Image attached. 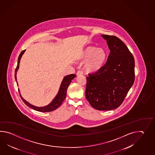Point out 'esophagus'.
Segmentation results:
<instances>
[{
  "instance_id": "1",
  "label": "esophagus",
  "mask_w": 155,
  "mask_h": 155,
  "mask_svg": "<svg viewBox=\"0 0 155 155\" xmlns=\"http://www.w3.org/2000/svg\"><path fill=\"white\" fill-rule=\"evenodd\" d=\"M82 72L81 71H80V70H79L77 73H76V75H82Z\"/></svg>"
}]
</instances>
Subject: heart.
Listing matches in <instances>:
<instances>
[{
    "instance_id": "obj_1",
    "label": "heart",
    "mask_w": 155,
    "mask_h": 155,
    "mask_svg": "<svg viewBox=\"0 0 155 155\" xmlns=\"http://www.w3.org/2000/svg\"><path fill=\"white\" fill-rule=\"evenodd\" d=\"M106 53L102 48L87 47L80 55V59L86 61L84 68L87 73H95L102 67L105 62Z\"/></svg>"
}]
</instances>
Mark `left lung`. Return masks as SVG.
Here are the masks:
<instances>
[{
  "instance_id": "obj_1",
  "label": "left lung",
  "mask_w": 155,
  "mask_h": 155,
  "mask_svg": "<svg viewBox=\"0 0 155 155\" xmlns=\"http://www.w3.org/2000/svg\"><path fill=\"white\" fill-rule=\"evenodd\" d=\"M110 52L105 64L86 77L85 96L94 109L106 111L121 105L135 81V60L121 40L102 35Z\"/></svg>"
}]
</instances>
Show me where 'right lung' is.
<instances>
[{
  "label": "right lung",
  "instance_id": "right-lung-1",
  "mask_svg": "<svg viewBox=\"0 0 155 155\" xmlns=\"http://www.w3.org/2000/svg\"><path fill=\"white\" fill-rule=\"evenodd\" d=\"M25 50H24L23 51H22L20 53L19 56L18 57V64H17V68L15 70V79L16 80V82H17V71L18 68H19V64L20 63V60L21 59V57L23 55L24 53L25 52ZM76 75L75 74H70L69 75H67L65 76L64 79H63V81L61 82V84L60 86V87L59 91L58 94V95H56V97H55V99L53 100V101L49 105L46 106H44V107H36V106H34L32 105L31 104H30L29 102L26 101L24 99L21 97V96L20 94V96L21 97V99L23 100L25 104L26 105L29 106L30 108L33 109V110H35L38 111H40V112H50L52 111L53 110H55V109H57L58 107H59L62 104L64 100L65 99L66 95V91H67V89L68 86L70 85V84L72 80L74 79L76 77ZM19 92V90L18 89Z\"/></svg>",
  "mask_w": 155,
  "mask_h": 155
}]
</instances>
